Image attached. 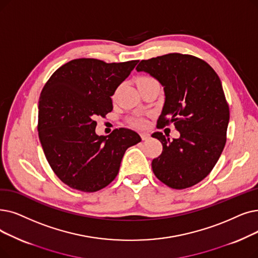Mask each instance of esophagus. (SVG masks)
<instances>
[{"mask_svg": "<svg viewBox=\"0 0 258 258\" xmlns=\"http://www.w3.org/2000/svg\"><path fill=\"white\" fill-rule=\"evenodd\" d=\"M140 136H141V139H142V140H148V139H150V137H151V135H150L149 133H141Z\"/></svg>", "mask_w": 258, "mask_h": 258, "instance_id": "34e87169", "label": "esophagus"}]
</instances>
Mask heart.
I'll return each instance as SVG.
<instances>
[{"mask_svg":"<svg viewBox=\"0 0 258 258\" xmlns=\"http://www.w3.org/2000/svg\"><path fill=\"white\" fill-rule=\"evenodd\" d=\"M155 81L152 77H149V76H140L138 77L137 79V84H141V83H148V82H153ZM131 124H133L134 126L136 127H143L145 126V124H147V121H145L144 118L142 117H133L131 118L130 120Z\"/></svg>","mask_w":258,"mask_h":258,"instance_id":"obj_1","label":"heart"}]
</instances>
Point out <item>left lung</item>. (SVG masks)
Wrapping results in <instances>:
<instances>
[{"label": "left lung", "instance_id": "8db88e82", "mask_svg": "<svg viewBox=\"0 0 258 258\" xmlns=\"http://www.w3.org/2000/svg\"><path fill=\"white\" fill-rule=\"evenodd\" d=\"M136 70L163 86L157 127L174 123L180 133L173 141L160 132L153 134L163 147L152 161L153 172L172 188L193 186L213 170L227 141L230 110L219 77L206 61L177 52L142 60Z\"/></svg>", "mask_w": 258, "mask_h": 258}]
</instances>
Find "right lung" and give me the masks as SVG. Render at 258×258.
Returning <instances> with one entry per match:
<instances>
[{
    "label": "right lung",
    "instance_id": "add662e5",
    "mask_svg": "<svg viewBox=\"0 0 258 258\" xmlns=\"http://www.w3.org/2000/svg\"><path fill=\"white\" fill-rule=\"evenodd\" d=\"M138 63L75 59L55 71L39 99L38 132L46 159L72 188L97 192L118 175L125 151L141 141L136 132L116 128L98 136V116L113 110L111 96Z\"/></svg>",
    "mask_w": 258,
    "mask_h": 258
}]
</instances>
